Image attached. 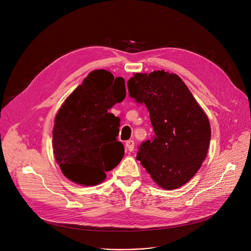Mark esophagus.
<instances>
[{"instance_id":"34e87169","label":"esophagus","mask_w":251,"mask_h":251,"mask_svg":"<svg viewBox=\"0 0 251 251\" xmlns=\"http://www.w3.org/2000/svg\"><path fill=\"white\" fill-rule=\"evenodd\" d=\"M125 147L128 151H133L134 149V141L133 140H128L126 143H125Z\"/></svg>"}]
</instances>
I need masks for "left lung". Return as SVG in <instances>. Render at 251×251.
I'll list each match as a JSON object with an SVG mask.
<instances>
[{"label": "left lung", "mask_w": 251, "mask_h": 251, "mask_svg": "<svg viewBox=\"0 0 251 251\" xmlns=\"http://www.w3.org/2000/svg\"><path fill=\"white\" fill-rule=\"evenodd\" d=\"M127 85L129 96L147 107L154 131L136 159L161 188L181 187L207 155L211 129L206 114L176 74L136 73Z\"/></svg>", "instance_id": "8db88e82"}]
</instances>
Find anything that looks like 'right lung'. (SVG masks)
Wrapping results in <instances>:
<instances>
[{"mask_svg": "<svg viewBox=\"0 0 251 251\" xmlns=\"http://www.w3.org/2000/svg\"><path fill=\"white\" fill-rule=\"evenodd\" d=\"M125 96V80L101 69L91 72L65 100L55 118L53 149L68 179L97 185L120 163L124 155L117 140L120 119L109 109Z\"/></svg>", "mask_w": 251, "mask_h": 251, "instance_id": "right-lung-1", "label": "right lung"}]
</instances>
